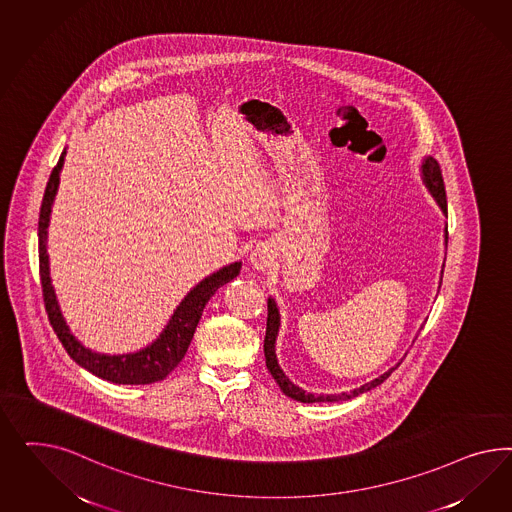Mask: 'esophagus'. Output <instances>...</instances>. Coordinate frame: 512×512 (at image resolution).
Segmentation results:
<instances>
[{"label": "esophagus", "instance_id": "esophagus-1", "mask_svg": "<svg viewBox=\"0 0 512 512\" xmlns=\"http://www.w3.org/2000/svg\"><path fill=\"white\" fill-rule=\"evenodd\" d=\"M272 261H274V253H272V249L268 248V246H257V248L251 251V255H249V264L255 268V270H268L270 266H272Z\"/></svg>", "mask_w": 512, "mask_h": 512}]
</instances>
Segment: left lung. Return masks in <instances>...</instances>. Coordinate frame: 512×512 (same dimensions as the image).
Here are the masks:
<instances>
[{
	"mask_svg": "<svg viewBox=\"0 0 512 512\" xmlns=\"http://www.w3.org/2000/svg\"><path fill=\"white\" fill-rule=\"evenodd\" d=\"M420 171H422V182L424 186L428 187V191L432 193L437 206L441 208V212L447 216V193H445V184H443V176H441V169H439V163L435 161L432 155H426L422 159V165H420ZM447 242H449V231H447V223H445V248H447ZM445 268V264H443ZM443 268H441V278L439 283L443 281ZM441 287V285H439ZM279 325H281V317H279L278 304L276 300L270 296L268 298V319H266V336H264V357H266V368L268 372L272 373V377L276 379L279 388L283 390L285 396L293 398L296 402L302 403H319V402H345V400H353L360 394L372 390V388L379 387L385 379H387L390 373L394 372L402 360L390 368L388 372L379 375L377 379H373L370 383L362 385V387L355 388L351 392H341V394H311L306 392L304 388L296 387L295 383L285 375V372L281 370L279 366L278 357H276V340H278Z\"/></svg>",
	"mask_w": 512,
	"mask_h": 512,
	"instance_id": "obj_1",
	"label": "left lung"
}]
</instances>
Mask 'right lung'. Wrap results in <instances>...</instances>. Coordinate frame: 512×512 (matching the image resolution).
Here are the masks:
<instances>
[{
    "instance_id": "add662e5",
    "label": "right lung",
    "mask_w": 512,
    "mask_h": 512,
    "mask_svg": "<svg viewBox=\"0 0 512 512\" xmlns=\"http://www.w3.org/2000/svg\"><path fill=\"white\" fill-rule=\"evenodd\" d=\"M63 159H65V150L60 155L58 165L50 174L43 204H41V214H39V272H41L48 321L54 328L56 336L62 341L67 355L73 358L78 366L93 373L95 377H101L116 385H150L155 381H161L182 362L208 300L214 296L221 285L229 283L240 274L242 263L223 266L208 278L202 279L201 283H197L178 304V308L172 313L169 323L163 328L159 338H155L144 349L135 353H125V355H103L84 347L71 334L69 326L63 319L58 298L52 287V279H50V266H48L47 229L54 197L60 186Z\"/></svg>"
}]
</instances>
